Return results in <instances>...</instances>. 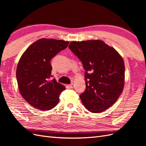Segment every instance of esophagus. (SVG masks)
Instances as JSON below:
<instances>
[{
  "label": "esophagus",
  "instance_id": "obj_1",
  "mask_svg": "<svg viewBox=\"0 0 146 146\" xmlns=\"http://www.w3.org/2000/svg\"><path fill=\"white\" fill-rule=\"evenodd\" d=\"M68 86H69V88H72L74 87V84H73V83H70V85H68Z\"/></svg>",
  "mask_w": 146,
  "mask_h": 146
}]
</instances>
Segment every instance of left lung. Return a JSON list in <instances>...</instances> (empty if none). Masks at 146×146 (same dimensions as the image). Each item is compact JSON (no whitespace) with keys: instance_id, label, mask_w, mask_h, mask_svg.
Masks as SVG:
<instances>
[{"instance_id":"1","label":"left lung","mask_w":146,"mask_h":146,"mask_svg":"<svg viewBox=\"0 0 146 146\" xmlns=\"http://www.w3.org/2000/svg\"><path fill=\"white\" fill-rule=\"evenodd\" d=\"M69 48L86 71V89L80 95L83 105L92 113L104 111L123 90L125 66L122 56L100 40L72 41Z\"/></svg>"}]
</instances>
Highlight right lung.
Here are the masks:
<instances>
[{
	"mask_svg": "<svg viewBox=\"0 0 146 146\" xmlns=\"http://www.w3.org/2000/svg\"><path fill=\"white\" fill-rule=\"evenodd\" d=\"M69 41L41 39L33 43L21 56L16 78L21 96L35 108L49 110L59 102L65 87L51 79L50 60L68 47Z\"/></svg>",
	"mask_w": 146,
	"mask_h": 146,
	"instance_id": "right-lung-1",
	"label": "right lung"
}]
</instances>
